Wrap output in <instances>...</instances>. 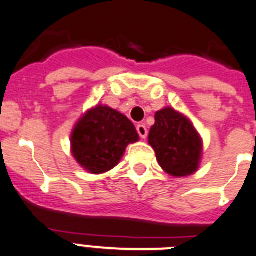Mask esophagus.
Segmentation results:
<instances>
[{
  "label": "esophagus",
  "mask_w": 256,
  "mask_h": 256,
  "mask_svg": "<svg viewBox=\"0 0 256 256\" xmlns=\"http://www.w3.org/2000/svg\"><path fill=\"white\" fill-rule=\"evenodd\" d=\"M136 132H138L139 136H140L142 139L147 138V134H148V132H147V128L144 124H139L138 126H136Z\"/></svg>",
  "instance_id": "1"
}]
</instances>
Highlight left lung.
I'll return each instance as SVG.
<instances>
[{"label":"left lung","mask_w":256,"mask_h":256,"mask_svg":"<svg viewBox=\"0 0 256 256\" xmlns=\"http://www.w3.org/2000/svg\"><path fill=\"white\" fill-rule=\"evenodd\" d=\"M150 146L164 171L176 178L197 171L201 158V139L184 116L171 108L155 114L148 134Z\"/></svg>","instance_id":"left-lung-1"}]
</instances>
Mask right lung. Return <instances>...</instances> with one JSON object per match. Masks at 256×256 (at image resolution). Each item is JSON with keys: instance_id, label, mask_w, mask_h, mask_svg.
I'll return each instance as SVG.
<instances>
[{"instance_id": "add662e5", "label": "right lung", "mask_w": 256, "mask_h": 256, "mask_svg": "<svg viewBox=\"0 0 256 256\" xmlns=\"http://www.w3.org/2000/svg\"><path fill=\"white\" fill-rule=\"evenodd\" d=\"M139 139L128 117L98 105L81 118L72 132V154L90 174H102L120 163L128 143Z\"/></svg>"}]
</instances>
